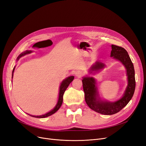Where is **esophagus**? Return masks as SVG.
Returning a JSON list of instances; mask_svg holds the SVG:
<instances>
[{
  "label": "esophagus",
  "mask_w": 146,
  "mask_h": 146,
  "mask_svg": "<svg viewBox=\"0 0 146 146\" xmlns=\"http://www.w3.org/2000/svg\"><path fill=\"white\" fill-rule=\"evenodd\" d=\"M75 74H76V76L77 77L80 78V77H82V76L83 75V73H82V72L81 71H80V70H78V71L76 72Z\"/></svg>",
  "instance_id": "esophagus-1"
}]
</instances>
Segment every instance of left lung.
<instances>
[{
  "instance_id": "1",
  "label": "left lung",
  "mask_w": 146,
  "mask_h": 146,
  "mask_svg": "<svg viewBox=\"0 0 146 146\" xmlns=\"http://www.w3.org/2000/svg\"><path fill=\"white\" fill-rule=\"evenodd\" d=\"M111 57L121 62L126 70L128 76V86L122 97L115 102L102 101L98 96L96 82L92 77H84L82 79L85 99L90 109L104 115H111L118 113L125 107L131 100L135 88V70L134 65L127 52L122 47L111 45ZM105 65L103 62H96L90 68V72L98 71L103 68Z\"/></svg>"
}]
</instances>
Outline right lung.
Segmentation results:
<instances>
[{
  "label": "right lung",
  "mask_w": 146,
  "mask_h": 146,
  "mask_svg": "<svg viewBox=\"0 0 146 146\" xmlns=\"http://www.w3.org/2000/svg\"><path fill=\"white\" fill-rule=\"evenodd\" d=\"M31 50H26V52H24L21 54L20 55L18 56L17 60H18L19 59H20L22 56H24L25 55H26V54H29V53H31ZM14 69H15V67L13 69V71H12V77H13V73H14ZM74 78V77L73 76H69V77L67 78L66 79H65L64 80H63L61 82L60 87L59 98H58V102H57V104H56V105L55 106V107L53 109V110H52L51 111H50L49 112L46 113L45 115H40V116H32V115H30L31 116L35 117H37V118H44V117H46L48 116H49L50 115H53L54 113H55L56 111H57L60 108V107H61V104L62 103L63 95H64V93L65 91L66 90V89L67 88V87L70 84L71 82L73 80Z\"/></svg>",
  "instance_id": "1"
}]
</instances>
